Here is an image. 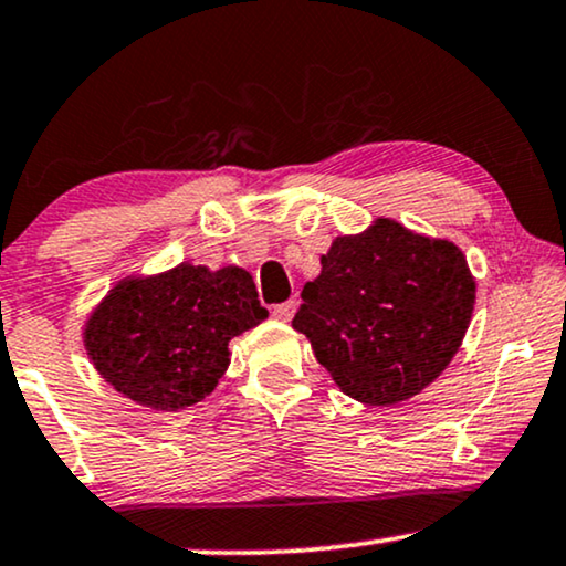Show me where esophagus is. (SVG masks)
Masks as SVG:
<instances>
[{
    "instance_id": "1",
    "label": "esophagus",
    "mask_w": 566,
    "mask_h": 566,
    "mask_svg": "<svg viewBox=\"0 0 566 566\" xmlns=\"http://www.w3.org/2000/svg\"><path fill=\"white\" fill-rule=\"evenodd\" d=\"M295 307H297L295 300H287V303L274 305V318H279V321H290L292 316H295Z\"/></svg>"
}]
</instances>
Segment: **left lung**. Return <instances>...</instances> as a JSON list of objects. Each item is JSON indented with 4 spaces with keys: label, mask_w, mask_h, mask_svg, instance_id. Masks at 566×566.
Masks as SVG:
<instances>
[{
    "label": "left lung",
    "mask_w": 566,
    "mask_h": 566,
    "mask_svg": "<svg viewBox=\"0 0 566 566\" xmlns=\"http://www.w3.org/2000/svg\"><path fill=\"white\" fill-rule=\"evenodd\" d=\"M473 305L475 279L460 248L378 219L321 255L292 326L345 395L389 407L452 363Z\"/></svg>",
    "instance_id": "obj_1"
}]
</instances>
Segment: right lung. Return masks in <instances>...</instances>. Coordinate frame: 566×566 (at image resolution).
<instances>
[{
	"label": "right lung",
	"instance_id": "right-lung-1",
	"mask_svg": "<svg viewBox=\"0 0 566 566\" xmlns=\"http://www.w3.org/2000/svg\"><path fill=\"white\" fill-rule=\"evenodd\" d=\"M266 316L248 271L211 274L182 263L167 274L119 282L85 326V347L98 374L125 397L180 410L211 395L230 366V339Z\"/></svg>",
	"mask_w": 566,
	"mask_h": 566
}]
</instances>
